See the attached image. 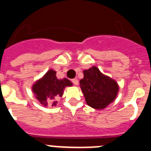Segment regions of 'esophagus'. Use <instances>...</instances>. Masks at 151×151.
Segmentation results:
<instances>
[{"label":"esophagus","mask_w":151,"mask_h":151,"mask_svg":"<svg viewBox=\"0 0 151 151\" xmlns=\"http://www.w3.org/2000/svg\"><path fill=\"white\" fill-rule=\"evenodd\" d=\"M72 82H73L74 85H78V84H79V81H78V80L77 78H74V79L72 80Z\"/></svg>","instance_id":"obj_1"}]
</instances>
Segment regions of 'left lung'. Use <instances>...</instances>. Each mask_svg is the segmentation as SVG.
<instances>
[{"label":"left lung","instance_id":"obj_1","mask_svg":"<svg viewBox=\"0 0 151 151\" xmlns=\"http://www.w3.org/2000/svg\"><path fill=\"white\" fill-rule=\"evenodd\" d=\"M80 87L85 101L90 107L101 110L116 100L119 86L118 83L100 71L95 66L84 70Z\"/></svg>","mask_w":151,"mask_h":151}]
</instances>
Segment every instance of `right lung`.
<instances>
[{
    "instance_id": "1",
    "label": "right lung",
    "mask_w": 151,
    "mask_h": 151,
    "mask_svg": "<svg viewBox=\"0 0 151 151\" xmlns=\"http://www.w3.org/2000/svg\"><path fill=\"white\" fill-rule=\"evenodd\" d=\"M56 73L54 70L50 69L32 87L35 99L45 107L49 105L56 106L57 99L63 96L65 88L73 85V83L67 78L58 79Z\"/></svg>"
}]
</instances>
